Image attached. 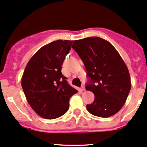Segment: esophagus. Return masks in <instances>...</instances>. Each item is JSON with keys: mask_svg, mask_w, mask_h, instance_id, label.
<instances>
[{"mask_svg": "<svg viewBox=\"0 0 147 147\" xmlns=\"http://www.w3.org/2000/svg\"><path fill=\"white\" fill-rule=\"evenodd\" d=\"M85 86H81V91H85Z\"/></svg>", "mask_w": 147, "mask_h": 147, "instance_id": "esophagus-1", "label": "esophagus"}]
</instances>
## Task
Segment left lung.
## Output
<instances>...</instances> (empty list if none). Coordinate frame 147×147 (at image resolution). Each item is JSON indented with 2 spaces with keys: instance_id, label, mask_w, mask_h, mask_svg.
Returning a JSON list of instances; mask_svg holds the SVG:
<instances>
[{
  "instance_id": "left-lung-1",
  "label": "left lung",
  "mask_w": 147,
  "mask_h": 147,
  "mask_svg": "<svg viewBox=\"0 0 147 147\" xmlns=\"http://www.w3.org/2000/svg\"><path fill=\"white\" fill-rule=\"evenodd\" d=\"M72 47L89 77L86 89L95 96L87 110L102 118L114 115L123 106L131 88L128 69L120 54L110 42L98 37L75 40Z\"/></svg>"
}]
</instances>
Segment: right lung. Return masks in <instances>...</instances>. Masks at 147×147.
Masks as SVG:
<instances>
[{"instance_id": "1", "label": "right lung", "mask_w": 147, "mask_h": 147, "mask_svg": "<svg viewBox=\"0 0 147 147\" xmlns=\"http://www.w3.org/2000/svg\"><path fill=\"white\" fill-rule=\"evenodd\" d=\"M72 41L59 40L45 45L29 60L22 77L28 104L40 117L54 119L68 110L69 100L77 90L61 73Z\"/></svg>"}]
</instances>
